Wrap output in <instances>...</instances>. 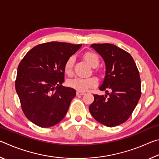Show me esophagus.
I'll list each match as a JSON object with an SVG mask.
<instances>
[{"label":"esophagus","mask_w":159,"mask_h":159,"mask_svg":"<svg viewBox=\"0 0 159 159\" xmlns=\"http://www.w3.org/2000/svg\"><path fill=\"white\" fill-rule=\"evenodd\" d=\"M76 95H85V93L80 92V91H77V92H76Z\"/></svg>","instance_id":"esophagus-1"}]
</instances>
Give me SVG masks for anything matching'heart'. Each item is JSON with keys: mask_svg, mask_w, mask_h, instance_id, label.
Segmentation results:
<instances>
[{"mask_svg": "<svg viewBox=\"0 0 159 159\" xmlns=\"http://www.w3.org/2000/svg\"><path fill=\"white\" fill-rule=\"evenodd\" d=\"M85 60L91 66L95 67L99 64V58L95 53L92 52H87L83 55ZM75 58L74 56L69 57L64 64V71L68 75L71 76L73 74L74 63ZM98 84V79L95 76H90L86 78L76 77L74 79L68 80V85L74 89L80 92H85Z\"/></svg>", "mask_w": 159, "mask_h": 159, "instance_id": "b5f03b06", "label": "heart"}]
</instances>
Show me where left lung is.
Segmentation results:
<instances>
[{
    "label": "left lung",
    "mask_w": 159,
    "mask_h": 159,
    "mask_svg": "<svg viewBox=\"0 0 159 159\" xmlns=\"http://www.w3.org/2000/svg\"><path fill=\"white\" fill-rule=\"evenodd\" d=\"M90 47L105 63V76L99 89L105 90L106 94L94 95L89 111L97 121L114 127L128 119L140 98L139 71L130 54L114 44L95 43Z\"/></svg>",
    "instance_id": "left-lung-1"
}]
</instances>
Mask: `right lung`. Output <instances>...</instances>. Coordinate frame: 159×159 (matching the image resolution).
Masks as SVG:
<instances>
[{
    "label": "right lung",
    "mask_w": 159,
    "mask_h": 159,
    "mask_svg": "<svg viewBox=\"0 0 159 159\" xmlns=\"http://www.w3.org/2000/svg\"><path fill=\"white\" fill-rule=\"evenodd\" d=\"M82 44L50 42L29 51L17 68L15 89L26 117L35 125L49 128L60 123L76 95L64 87V64Z\"/></svg>",
    "instance_id": "obj_1"
}]
</instances>
